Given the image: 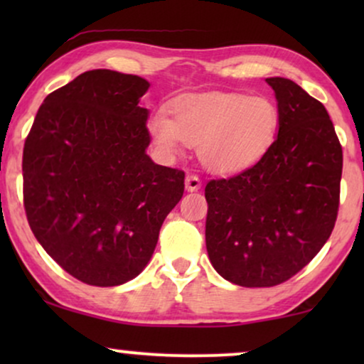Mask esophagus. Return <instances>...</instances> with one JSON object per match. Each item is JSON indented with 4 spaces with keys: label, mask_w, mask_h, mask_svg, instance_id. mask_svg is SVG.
<instances>
[{
    "label": "esophagus",
    "mask_w": 364,
    "mask_h": 364,
    "mask_svg": "<svg viewBox=\"0 0 364 364\" xmlns=\"http://www.w3.org/2000/svg\"><path fill=\"white\" fill-rule=\"evenodd\" d=\"M200 187H202V182L197 176H187L186 177V191L187 192H197Z\"/></svg>",
    "instance_id": "obj_1"
}]
</instances>
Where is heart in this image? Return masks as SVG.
<instances>
[{
	"instance_id": "b5f03b06",
	"label": "heart",
	"mask_w": 364,
	"mask_h": 364,
	"mask_svg": "<svg viewBox=\"0 0 364 364\" xmlns=\"http://www.w3.org/2000/svg\"><path fill=\"white\" fill-rule=\"evenodd\" d=\"M171 114L156 111L149 117L147 131L159 154L173 157L183 144L197 146L202 166L222 176L260 162L282 122L273 99L245 92L186 94L172 102Z\"/></svg>"
}]
</instances>
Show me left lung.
<instances>
[{"label": "left lung", "instance_id": "obj_1", "mask_svg": "<svg viewBox=\"0 0 364 364\" xmlns=\"http://www.w3.org/2000/svg\"><path fill=\"white\" fill-rule=\"evenodd\" d=\"M282 122L270 152L210 181L205 243L212 267L247 288L287 282L321 250L340 205L343 151L325 106L285 77H268Z\"/></svg>", "mask_w": 364, "mask_h": 364}]
</instances>
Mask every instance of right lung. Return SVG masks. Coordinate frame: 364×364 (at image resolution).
I'll return each mask as SVG.
<instances>
[{
    "mask_svg": "<svg viewBox=\"0 0 364 364\" xmlns=\"http://www.w3.org/2000/svg\"><path fill=\"white\" fill-rule=\"evenodd\" d=\"M144 77L79 74L44 99L23 151L29 227L69 275L94 287L136 278L183 193L186 173L147 156Z\"/></svg>",
    "mask_w": 364,
    "mask_h": 364,
    "instance_id": "1",
    "label": "right lung"
}]
</instances>
